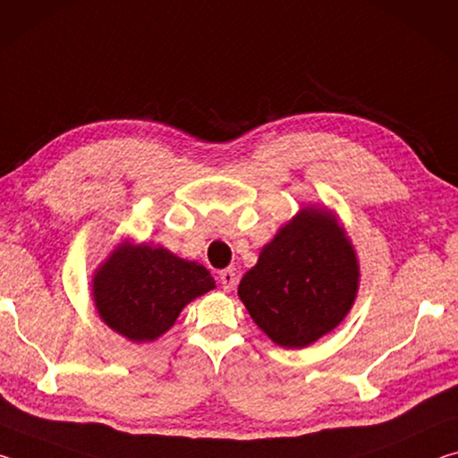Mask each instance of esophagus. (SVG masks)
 I'll return each mask as SVG.
<instances>
[{
  "mask_svg": "<svg viewBox=\"0 0 458 458\" xmlns=\"http://www.w3.org/2000/svg\"><path fill=\"white\" fill-rule=\"evenodd\" d=\"M236 281H238V276L234 273V268H226V270H222V273H220V284H222V289L226 291V293H230L232 289H234Z\"/></svg>",
  "mask_w": 458,
  "mask_h": 458,
  "instance_id": "1",
  "label": "esophagus"
}]
</instances>
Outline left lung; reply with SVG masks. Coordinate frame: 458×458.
Instances as JSON below:
<instances>
[{
    "label": "left lung",
    "mask_w": 458,
    "mask_h": 458,
    "mask_svg": "<svg viewBox=\"0 0 458 458\" xmlns=\"http://www.w3.org/2000/svg\"><path fill=\"white\" fill-rule=\"evenodd\" d=\"M358 289V252L337 214L307 204L262 246L238 297L270 341L301 350L345 319Z\"/></svg>",
    "instance_id": "1"
}]
</instances>
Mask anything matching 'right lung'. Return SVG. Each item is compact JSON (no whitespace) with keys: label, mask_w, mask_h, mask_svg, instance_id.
Instances as JSON below:
<instances>
[{"label":"right lung","mask_w":458,"mask_h":458,"mask_svg":"<svg viewBox=\"0 0 458 458\" xmlns=\"http://www.w3.org/2000/svg\"><path fill=\"white\" fill-rule=\"evenodd\" d=\"M212 289L216 281L204 265L129 238L113 248L90 281L100 321L133 344L159 339L185 305Z\"/></svg>","instance_id":"obj_1"}]
</instances>
